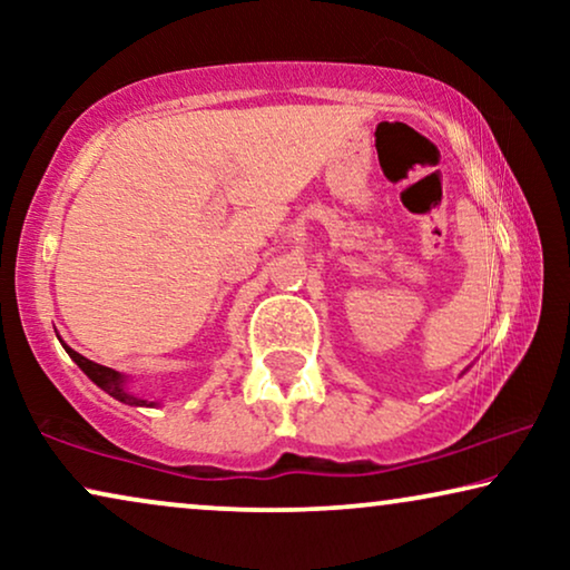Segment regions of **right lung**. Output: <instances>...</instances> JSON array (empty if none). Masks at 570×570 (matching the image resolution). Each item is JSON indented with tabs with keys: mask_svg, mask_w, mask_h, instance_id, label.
Returning a JSON list of instances; mask_svg holds the SVG:
<instances>
[{
	"mask_svg": "<svg viewBox=\"0 0 570 570\" xmlns=\"http://www.w3.org/2000/svg\"><path fill=\"white\" fill-rule=\"evenodd\" d=\"M65 350L69 353V357H72V361H75L77 365H80L85 376H88V379L92 381V384H98L100 389H104L106 394H111L114 400H119V402H124V404H131V407H155V402L139 400V396L127 392V376H121L119 371L106 368V365L92 363V361H88V357L80 355V353H75V350L67 347V345H65Z\"/></svg>",
	"mask_w": 570,
	"mask_h": 570,
	"instance_id": "right-lung-1",
	"label": "right lung"
}]
</instances>
